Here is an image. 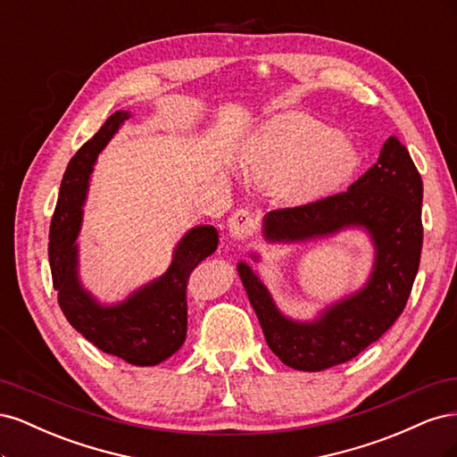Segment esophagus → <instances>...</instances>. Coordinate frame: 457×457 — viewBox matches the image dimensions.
Wrapping results in <instances>:
<instances>
[{"mask_svg": "<svg viewBox=\"0 0 457 457\" xmlns=\"http://www.w3.org/2000/svg\"><path fill=\"white\" fill-rule=\"evenodd\" d=\"M257 228V217L250 210H237L228 219V234L234 242H242L253 237Z\"/></svg>", "mask_w": 457, "mask_h": 457, "instance_id": "esophagus-1", "label": "esophagus"}]
</instances>
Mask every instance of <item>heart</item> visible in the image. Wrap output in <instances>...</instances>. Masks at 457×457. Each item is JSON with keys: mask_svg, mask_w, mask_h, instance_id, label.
Instances as JSON below:
<instances>
[{"mask_svg": "<svg viewBox=\"0 0 457 457\" xmlns=\"http://www.w3.org/2000/svg\"><path fill=\"white\" fill-rule=\"evenodd\" d=\"M238 163L252 185H278L286 202L309 204L347 183L361 154L347 137L320 120L282 112L247 135Z\"/></svg>", "mask_w": 457, "mask_h": 457, "instance_id": "1", "label": "heart"}]
</instances>
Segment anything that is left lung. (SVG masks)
I'll list each match as a JSON object with an SVG mask.
<instances>
[{"label":"left lung","instance_id":"left-lung-1","mask_svg":"<svg viewBox=\"0 0 457 457\" xmlns=\"http://www.w3.org/2000/svg\"><path fill=\"white\" fill-rule=\"evenodd\" d=\"M421 200V175L406 146L393 135L385 141L378 163L347 192L265 215L262 237L269 244H305L361 228L373 245V265L364 286L324 307L312 320L286 316L250 262H238L262 334L286 366L320 371L343 364L395 324L420 269ZM252 259L259 261V255L252 253Z\"/></svg>","mask_w":457,"mask_h":457}]
</instances>
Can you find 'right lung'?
Wrapping results in <instances>:
<instances>
[{
    "instance_id": "1",
    "label": "right lung",
    "mask_w": 457,
    "mask_h": 457,
    "mask_svg": "<svg viewBox=\"0 0 457 457\" xmlns=\"http://www.w3.org/2000/svg\"><path fill=\"white\" fill-rule=\"evenodd\" d=\"M129 118V110H118L68 163L49 228V267L59 305L74 329L128 364L156 366L183 347L188 276L217 250L219 232L212 225L187 230L175 245L168 270L118 303H101L84 287L78 237L93 165Z\"/></svg>"
}]
</instances>
